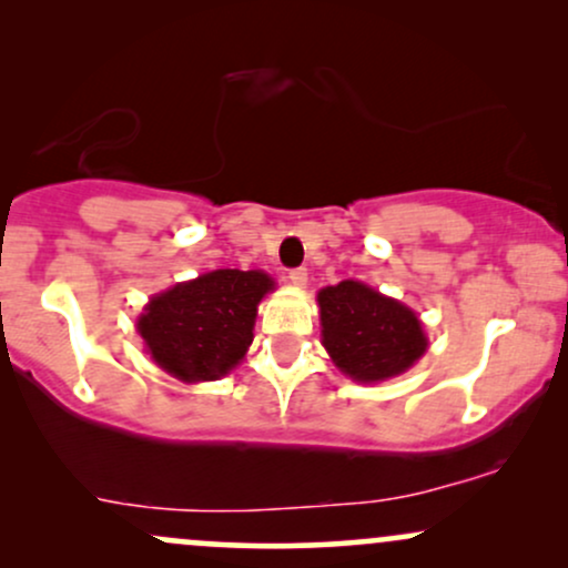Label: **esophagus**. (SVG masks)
Wrapping results in <instances>:
<instances>
[{
	"mask_svg": "<svg viewBox=\"0 0 568 568\" xmlns=\"http://www.w3.org/2000/svg\"><path fill=\"white\" fill-rule=\"evenodd\" d=\"M288 280L293 285H298V288H304V285H306V270H304V266H298V270H291Z\"/></svg>",
	"mask_w": 568,
	"mask_h": 568,
	"instance_id": "34e87169",
	"label": "esophagus"
}]
</instances>
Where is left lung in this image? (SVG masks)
I'll return each mask as SVG.
<instances>
[{
    "label": "left lung",
    "mask_w": 568,
    "mask_h": 568,
    "mask_svg": "<svg viewBox=\"0 0 568 568\" xmlns=\"http://www.w3.org/2000/svg\"><path fill=\"white\" fill-rule=\"evenodd\" d=\"M323 347L355 382H384L403 374L427 352L419 317L406 304L366 283L342 280L317 293Z\"/></svg>",
    "instance_id": "1"
}]
</instances>
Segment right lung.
<instances>
[{
    "mask_svg": "<svg viewBox=\"0 0 568 568\" xmlns=\"http://www.w3.org/2000/svg\"><path fill=\"white\" fill-rule=\"evenodd\" d=\"M275 288L262 270H216L152 296L139 317L146 352L181 382H213L245 357L258 302Z\"/></svg>",
    "mask_w": 568,
    "mask_h": 568,
    "instance_id": "obj_1",
    "label": "right lung"
}]
</instances>
